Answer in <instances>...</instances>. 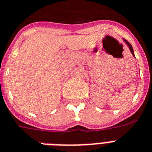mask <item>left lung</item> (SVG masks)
<instances>
[{
    "label": "left lung",
    "mask_w": 152,
    "mask_h": 152,
    "mask_svg": "<svg viewBox=\"0 0 152 152\" xmlns=\"http://www.w3.org/2000/svg\"><path fill=\"white\" fill-rule=\"evenodd\" d=\"M123 40L124 41V42H125L126 44H127V46H128V48H129V49H130V51H131V54H132V56H133L134 57H135V56H134V52L133 48H132V46H131V45L130 44V43L128 42H127V41H126L125 39H123Z\"/></svg>",
    "instance_id": "1"
}]
</instances>
